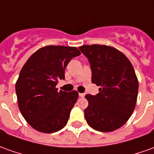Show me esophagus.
<instances>
[{
  "label": "esophagus",
  "mask_w": 154,
  "mask_h": 154,
  "mask_svg": "<svg viewBox=\"0 0 154 154\" xmlns=\"http://www.w3.org/2000/svg\"><path fill=\"white\" fill-rule=\"evenodd\" d=\"M79 95L80 96V97H84V96L85 95V93H79Z\"/></svg>",
  "instance_id": "obj_1"
}]
</instances>
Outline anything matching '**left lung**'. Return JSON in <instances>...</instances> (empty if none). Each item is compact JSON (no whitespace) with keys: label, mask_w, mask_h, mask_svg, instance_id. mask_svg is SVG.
Returning <instances> with one entry per match:
<instances>
[{"label":"left lung","mask_w":154,"mask_h":154,"mask_svg":"<svg viewBox=\"0 0 154 154\" xmlns=\"http://www.w3.org/2000/svg\"><path fill=\"white\" fill-rule=\"evenodd\" d=\"M89 59L92 83L100 86L97 95H86L89 105L85 117L96 131H115L126 123L134 111L138 80L133 66L121 51L107 45L79 48Z\"/></svg>","instance_id":"8db88e82"}]
</instances>
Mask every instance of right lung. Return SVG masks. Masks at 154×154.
I'll list each match as a JSON object with an SVG mask.
<instances>
[{
	"instance_id": "right-lung-1",
	"label": "right lung",
	"mask_w": 154,
	"mask_h": 154,
	"mask_svg": "<svg viewBox=\"0 0 154 154\" xmlns=\"http://www.w3.org/2000/svg\"><path fill=\"white\" fill-rule=\"evenodd\" d=\"M80 54L75 47L48 45L30 56L16 82L19 110L26 122L43 133L64 128L79 94L58 91L71 59Z\"/></svg>"
}]
</instances>
